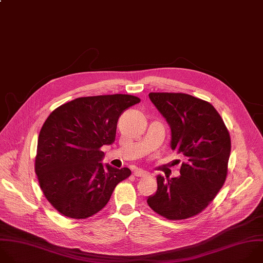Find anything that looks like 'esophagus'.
<instances>
[{
	"label": "esophagus",
	"mask_w": 263,
	"mask_h": 263,
	"mask_svg": "<svg viewBox=\"0 0 263 263\" xmlns=\"http://www.w3.org/2000/svg\"><path fill=\"white\" fill-rule=\"evenodd\" d=\"M147 174H148V172H146L145 170H142V169H140V168H136V169L134 170V176H135V177L142 178V177L147 176Z\"/></svg>",
	"instance_id": "1"
}]
</instances>
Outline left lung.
Returning a JSON list of instances; mask_svg holds the SVG:
<instances>
[{"instance_id": "left-lung-1", "label": "left lung", "mask_w": 263, "mask_h": 263, "mask_svg": "<svg viewBox=\"0 0 263 263\" xmlns=\"http://www.w3.org/2000/svg\"><path fill=\"white\" fill-rule=\"evenodd\" d=\"M171 129L170 146L184 156L179 178L157 177L148 206L168 220L201 213L225 183L231 149L229 132L215 107L183 93H149Z\"/></svg>"}]
</instances>
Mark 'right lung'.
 I'll list each match as a JSON object with an SVG mask.
<instances>
[{"label":"right lung","instance_id":"obj_1","mask_svg":"<svg viewBox=\"0 0 263 263\" xmlns=\"http://www.w3.org/2000/svg\"><path fill=\"white\" fill-rule=\"evenodd\" d=\"M140 99L131 95L81 97L55 108L38 137L35 172L49 203L62 215L86 219L109 201L127 167L101 163L103 145L116 139L120 116Z\"/></svg>","mask_w":263,"mask_h":263}]
</instances>
